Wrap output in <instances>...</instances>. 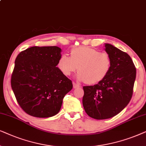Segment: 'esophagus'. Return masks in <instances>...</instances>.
Segmentation results:
<instances>
[{
    "mask_svg": "<svg viewBox=\"0 0 146 146\" xmlns=\"http://www.w3.org/2000/svg\"><path fill=\"white\" fill-rule=\"evenodd\" d=\"M73 88H74V89L79 88V87H80V86H79V85L77 84V83H75V82L73 83Z\"/></svg>",
    "mask_w": 146,
    "mask_h": 146,
    "instance_id": "34e87169",
    "label": "esophagus"
}]
</instances>
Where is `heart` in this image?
I'll return each mask as SVG.
<instances>
[{"instance_id": "obj_1", "label": "heart", "mask_w": 146, "mask_h": 146, "mask_svg": "<svg viewBox=\"0 0 146 146\" xmlns=\"http://www.w3.org/2000/svg\"><path fill=\"white\" fill-rule=\"evenodd\" d=\"M110 56L106 52L96 48L79 46L71 50V57L63 54L58 61V67L62 73L69 76L78 69L77 78L95 84L102 81L108 74L111 68Z\"/></svg>"}]
</instances>
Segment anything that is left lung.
Instances as JSON below:
<instances>
[{"label": "left lung", "instance_id": "1", "mask_svg": "<svg viewBox=\"0 0 146 146\" xmlns=\"http://www.w3.org/2000/svg\"><path fill=\"white\" fill-rule=\"evenodd\" d=\"M104 49L111 61L108 74L98 84L83 87V108L96 119L113 117L127 106L136 77V69L127 53L108 43H105Z\"/></svg>", "mask_w": 146, "mask_h": 146}]
</instances>
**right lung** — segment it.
Segmentation results:
<instances>
[{
	"label": "right lung",
	"mask_w": 146,
	"mask_h": 146,
	"mask_svg": "<svg viewBox=\"0 0 146 146\" xmlns=\"http://www.w3.org/2000/svg\"><path fill=\"white\" fill-rule=\"evenodd\" d=\"M61 51L56 46H32L15 59L11 87L19 106L29 115H55L73 88L71 81L57 67Z\"/></svg>",
	"instance_id": "1"
}]
</instances>
